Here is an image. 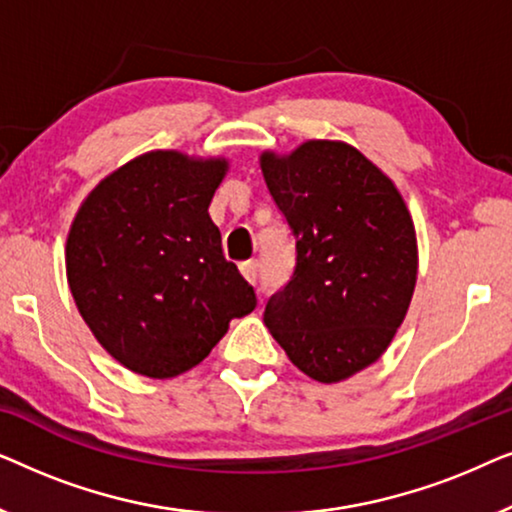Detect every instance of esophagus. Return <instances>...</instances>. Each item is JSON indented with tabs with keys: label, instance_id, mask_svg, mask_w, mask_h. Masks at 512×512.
I'll list each match as a JSON object with an SVG mask.
<instances>
[{
	"label": "esophagus",
	"instance_id": "34e87169",
	"mask_svg": "<svg viewBox=\"0 0 512 512\" xmlns=\"http://www.w3.org/2000/svg\"><path fill=\"white\" fill-rule=\"evenodd\" d=\"M240 272H242V277L247 279L249 284H254L256 279H258V272H261V263H258V261H244L240 265Z\"/></svg>",
	"mask_w": 512,
	"mask_h": 512
}]
</instances>
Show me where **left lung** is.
I'll list each match as a JSON object with an SVG mask.
<instances>
[{"label":"left lung","mask_w":512,"mask_h":512,"mask_svg":"<svg viewBox=\"0 0 512 512\" xmlns=\"http://www.w3.org/2000/svg\"><path fill=\"white\" fill-rule=\"evenodd\" d=\"M261 172L296 237V270L263 321L289 361L335 384L394 340L417 284V233L394 181L352 144L263 151Z\"/></svg>","instance_id":"obj_1"}]
</instances>
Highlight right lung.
<instances>
[{
    "instance_id": "1",
    "label": "right lung",
    "mask_w": 512,
    "mask_h": 512,
    "mask_svg": "<svg viewBox=\"0 0 512 512\" xmlns=\"http://www.w3.org/2000/svg\"><path fill=\"white\" fill-rule=\"evenodd\" d=\"M228 158L142 153L107 174L69 226L67 284L95 340L132 373L198 366L256 293L209 216Z\"/></svg>"
}]
</instances>
